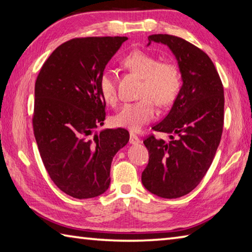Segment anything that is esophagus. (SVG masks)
Instances as JSON below:
<instances>
[{"instance_id":"34e87169","label":"esophagus","mask_w":252,"mask_h":252,"mask_svg":"<svg viewBox=\"0 0 252 252\" xmlns=\"http://www.w3.org/2000/svg\"><path fill=\"white\" fill-rule=\"evenodd\" d=\"M130 143L131 144H139L141 143V140L138 138V135L134 134V133H130Z\"/></svg>"}]
</instances>
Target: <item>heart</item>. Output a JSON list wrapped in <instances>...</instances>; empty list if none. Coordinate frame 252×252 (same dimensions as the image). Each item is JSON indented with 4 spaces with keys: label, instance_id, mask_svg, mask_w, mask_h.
<instances>
[{
    "label": "heart",
    "instance_id": "obj_1",
    "mask_svg": "<svg viewBox=\"0 0 252 252\" xmlns=\"http://www.w3.org/2000/svg\"><path fill=\"white\" fill-rule=\"evenodd\" d=\"M123 65L142 78L141 99L123 104L113 117V123L131 131H139L157 116L154 102L158 107H167L175 101L182 87L181 74L175 63L159 62L158 57L143 50L127 55ZM98 86L104 101L108 104L117 102L116 80L111 71L101 72Z\"/></svg>",
    "mask_w": 252,
    "mask_h": 252
}]
</instances>
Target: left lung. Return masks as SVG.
<instances>
[{"label":"left lung","mask_w":252,"mask_h":252,"mask_svg":"<svg viewBox=\"0 0 252 252\" xmlns=\"http://www.w3.org/2000/svg\"><path fill=\"white\" fill-rule=\"evenodd\" d=\"M167 45L175 56L183 85L173 107L152 129L170 134V142L146 138L149 164L142 184L162 198H178L193 190L212 165L223 126V87L212 59L187 40L167 34L149 36Z\"/></svg>","instance_id":"left-lung-1"}]
</instances>
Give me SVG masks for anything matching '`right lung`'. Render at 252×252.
<instances>
[{"instance_id":"add662e5","label":"right lung","mask_w":252,"mask_h":252,"mask_svg":"<svg viewBox=\"0 0 252 252\" xmlns=\"http://www.w3.org/2000/svg\"><path fill=\"white\" fill-rule=\"evenodd\" d=\"M127 37L74 38L54 50L35 82L33 129L49 177L74 198H94L110 185L112 158L130 135L95 132L106 119L98 80Z\"/></svg>"}]
</instances>
